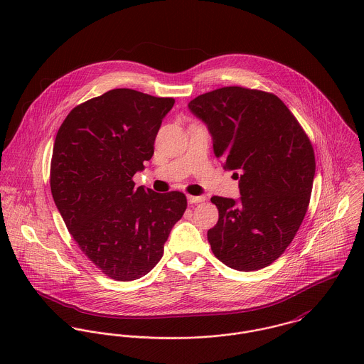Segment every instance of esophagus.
Listing matches in <instances>:
<instances>
[{"instance_id":"obj_1","label":"esophagus","mask_w":364,"mask_h":364,"mask_svg":"<svg viewBox=\"0 0 364 364\" xmlns=\"http://www.w3.org/2000/svg\"><path fill=\"white\" fill-rule=\"evenodd\" d=\"M205 200H206V198H205V196H188V202H189L191 205L202 203V202H205Z\"/></svg>"}]
</instances>
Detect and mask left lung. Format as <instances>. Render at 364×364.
Here are the masks:
<instances>
[{
  "label": "left lung",
  "mask_w": 364,
  "mask_h": 364,
  "mask_svg": "<svg viewBox=\"0 0 364 364\" xmlns=\"http://www.w3.org/2000/svg\"><path fill=\"white\" fill-rule=\"evenodd\" d=\"M189 109L208 124L214 156L234 171L241 199L213 196L218 221L208 231L214 257L252 272L277 259L296 237L310 205L315 175L311 141L274 94L223 87Z\"/></svg>",
  "instance_id": "left-lung-1"
}]
</instances>
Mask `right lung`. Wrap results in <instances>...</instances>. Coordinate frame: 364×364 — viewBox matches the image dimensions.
I'll return each instance as SVG.
<instances>
[{
	"label": "right lung",
	"mask_w": 364,
	"mask_h": 364,
	"mask_svg": "<svg viewBox=\"0 0 364 364\" xmlns=\"http://www.w3.org/2000/svg\"><path fill=\"white\" fill-rule=\"evenodd\" d=\"M173 98L116 88L77 105L61 123L50 162V189L67 230L106 276L147 274L188 202L182 192L134 188L133 176L154 154Z\"/></svg>",
	"instance_id": "1"
}]
</instances>
